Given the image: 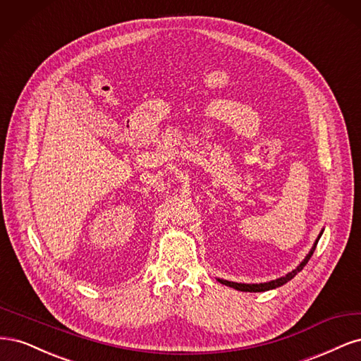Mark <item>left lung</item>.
<instances>
[{"instance_id":"8db88e82","label":"left lung","mask_w":361,"mask_h":361,"mask_svg":"<svg viewBox=\"0 0 361 361\" xmlns=\"http://www.w3.org/2000/svg\"><path fill=\"white\" fill-rule=\"evenodd\" d=\"M322 232H324V229L319 232L318 238L315 240V243H313V246H312V249L309 250V253L306 255V258H305L303 261H301L293 271L286 273V274L282 276V277L274 279V281H270V282H264V283H237V282L225 281V279H217V282H220L222 285H226V286H229V288H234V289H237V290H243V293H264V290H270V289H276V288H279V286H282V285H285L286 282H289L290 279H294L297 273H300L301 270H303V267L309 262V259L312 258L313 252H315L317 244H318V241H319V238H321V235H322Z\"/></svg>"}]
</instances>
